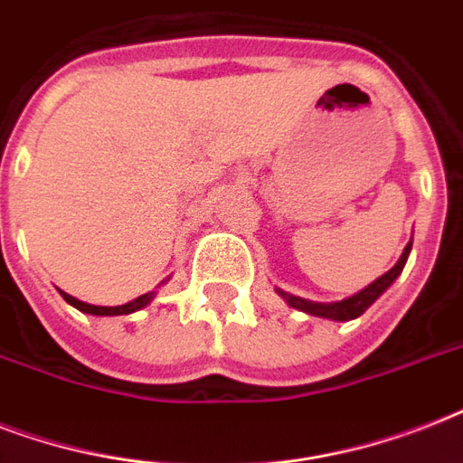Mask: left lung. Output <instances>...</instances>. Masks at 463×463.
<instances>
[{"instance_id":"8db88e82","label":"left lung","mask_w":463,"mask_h":463,"mask_svg":"<svg viewBox=\"0 0 463 463\" xmlns=\"http://www.w3.org/2000/svg\"><path fill=\"white\" fill-rule=\"evenodd\" d=\"M411 245H413V240L403 247L402 257H399V261H396L394 267L389 269L387 274H382L380 279L370 283L367 288H363L360 293H355V296L345 298V300H338V303H312V300H305V298L290 296V293H286V290L281 288H276V293H279L290 307L300 309V312L324 317V319H334V322H348V319H355V317L363 315V312H365V309L370 307V305H373L374 300L396 281V279H399V274H402L403 267H406V260H409Z\"/></svg>"}]
</instances>
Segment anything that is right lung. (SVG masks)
I'll return each instance as SVG.
<instances>
[{
	"label": "right lung",
	"mask_w": 463,
	"mask_h": 463,
	"mask_svg": "<svg viewBox=\"0 0 463 463\" xmlns=\"http://www.w3.org/2000/svg\"><path fill=\"white\" fill-rule=\"evenodd\" d=\"M60 296L67 300L69 305H74L76 309H81V312H86V315H98V317H115V315H132V312H137V309L146 307L151 300H154V290L151 293H144V296H139L137 300H132V303L127 305H118V307H100V305H89V303H81V300H76L74 296H69V293H64V290H60Z\"/></svg>",
	"instance_id": "obj_1"
}]
</instances>
